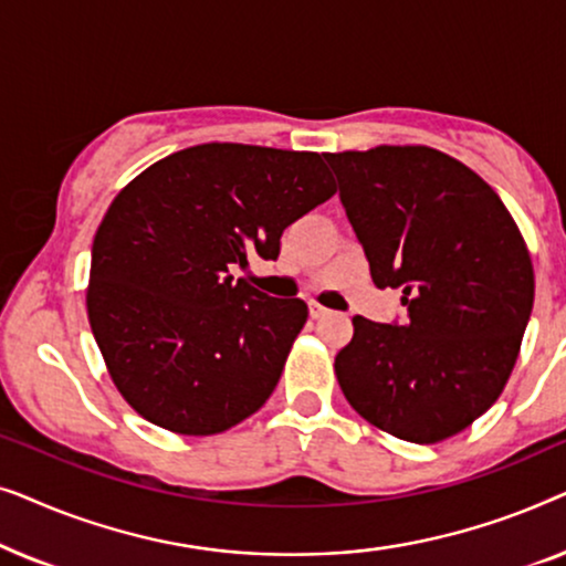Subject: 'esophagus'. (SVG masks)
<instances>
[{
	"label": "esophagus",
	"instance_id": "1",
	"mask_svg": "<svg viewBox=\"0 0 566 566\" xmlns=\"http://www.w3.org/2000/svg\"><path fill=\"white\" fill-rule=\"evenodd\" d=\"M308 314H312V319H324V316L329 314V308H324L322 304L312 301V304H308Z\"/></svg>",
	"mask_w": 566,
	"mask_h": 566
}]
</instances>
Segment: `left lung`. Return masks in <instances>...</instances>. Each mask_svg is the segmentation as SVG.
<instances>
[{
	"mask_svg": "<svg viewBox=\"0 0 566 566\" xmlns=\"http://www.w3.org/2000/svg\"><path fill=\"white\" fill-rule=\"evenodd\" d=\"M378 289L407 319L353 316L335 358L345 399L409 443L467 430L505 389L533 308L521 229L474 169L430 146L324 154Z\"/></svg>",
	"mask_w": 566,
	"mask_h": 566,
	"instance_id": "1",
	"label": "left lung"
}]
</instances>
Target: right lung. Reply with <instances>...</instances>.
Masks as SVG:
<instances>
[{
	"label": "right lung",
	"mask_w": 566,
	"mask_h": 566,
	"mask_svg": "<svg viewBox=\"0 0 566 566\" xmlns=\"http://www.w3.org/2000/svg\"><path fill=\"white\" fill-rule=\"evenodd\" d=\"M335 190L314 151L200 144L115 196L92 242L87 316L144 420L216 436L265 405L308 308L231 273L275 260L283 229Z\"/></svg>",
	"instance_id": "right-lung-1"
}]
</instances>
